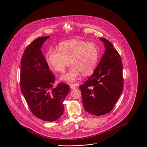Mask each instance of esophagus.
I'll return each instance as SVG.
<instances>
[{"instance_id":"obj_1","label":"esophagus","mask_w":147,"mask_h":147,"mask_svg":"<svg viewBox=\"0 0 147 147\" xmlns=\"http://www.w3.org/2000/svg\"><path fill=\"white\" fill-rule=\"evenodd\" d=\"M70 88H71V90H74V89H75V88H76V87H75V86H74V85H73V84H71V85H70Z\"/></svg>"}]
</instances>
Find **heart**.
Listing matches in <instances>:
<instances>
[{
  "label": "heart",
  "mask_w": 147,
  "mask_h": 147,
  "mask_svg": "<svg viewBox=\"0 0 147 147\" xmlns=\"http://www.w3.org/2000/svg\"><path fill=\"white\" fill-rule=\"evenodd\" d=\"M99 53L97 47L93 43L73 39L63 41L56 49H49L46 55L48 65L55 70L63 72L70 61L72 66L61 80L74 82L81 73L88 76L95 70L99 59Z\"/></svg>",
  "instance_id": "b5f03b06"
}]
</instances>
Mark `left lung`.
Returning a JSON list of instances; mask_svg holds the SVG:
<instances>
[{
	"label": "left lung",
	"instance_id": "8db88e82",
	"mask_svg": "<svg viewBox=\"0 0 147 147\" xmlns=\"http://www.w3.org/2000/svg\"><path fill=\"white\" fill-rule=\"evenodd\" d=\"M100 40L105 44V53L92 76L80 86L85 110L98 117L113 110L123 89L120 55L109 40Z\"/></svg>",
	"mask_w": 147,
	"mask_h": 147
}]
</instances>
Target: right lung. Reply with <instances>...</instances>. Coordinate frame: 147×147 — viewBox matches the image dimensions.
Masks as SVG:
<instances>
[{"label": "right lung", "mask_w": 147, "mask_h": 147, "mask_svg": "<svg viewBox=\"0 0 147 147\" xmlns=\"http://www.w3.org/2000/svg\"><path fill=\"white\" fill-rule=\"evenodd\" d=\"M48 38H37L25 49L21 59L20 87L33 114L42 120L53 121L63 114V102L70 88L63 83L53 88L55 76L41 51Z\"/></svg>", "instance_id": "1"}]
</instances>
